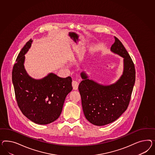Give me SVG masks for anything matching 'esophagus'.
Segmentation results:
<instances>
[{"mask_svg":"<svg viewBox=\"0 0 155 155\" xmlns=\"http://www.w3.org/2000/svg\"><path fill=\"white\" fill-rule=\"evenodd\" d=\"M78 85L79 84L77 81H72V86L74 90H77V88L78 87Z\"/></svg>","mask_w":155,"mask_h":155,"instance_id":"34e87169","label":"esophagus"}]
</instances>
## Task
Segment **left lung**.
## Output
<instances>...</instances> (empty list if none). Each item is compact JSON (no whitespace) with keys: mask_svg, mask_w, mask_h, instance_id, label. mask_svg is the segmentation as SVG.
Segmentation results:
<instances>
[{"mask_svg":"<svg viewBox=\"0 0 155 155\" xmlns=\"http://www.w3.org/2000/svg\"><path fill=\"white\" fill-rule=\"evenodd\" d=\"M110 50L124 58L123 74L114 84L104 86L88 79L82 71L83 80L78 90L86 118L96 126H104L116 121L129 104L135 81L134 63L121 41L114 37Z\"/></svg>","mask_w":155,"mask_h":155,"instance_id":"1","label":"left lung"}]
</instances>
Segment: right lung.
<instances>
[{"instance_id":"obj_1","label":"right lung","mask_w":155,"mask_h":155,"mask_svg":"<svg viewBox=\"0 0 155 155\" xmlns=\"http://www.w3.org/2000/svg\"><path fill=\"white\" fill-rule=\"evenodd\" d=\"M33 40L21 49L13 68L12 78L17 105L23 114L39 125L54 121L62 112L67 95L73 89L71 78H61L51 73L41 80L30 77L25 71V55Z\"/></svg>"}]
</instances>
